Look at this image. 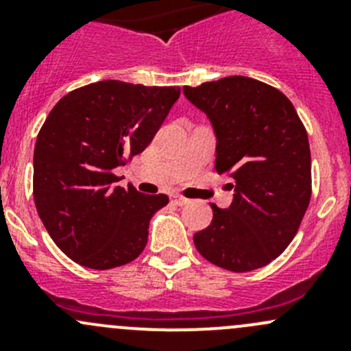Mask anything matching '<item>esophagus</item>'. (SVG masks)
Listing matches in <instances>:
<instances>
[{"label": "esophagus", "mask_w": 351, "mask_h": 351, "mask_svg": "<svg viewBox=\"0 0 351 351\" xmlns=\"http://www.w3.org/2000/svg\"><path fill=\"white\" fill-rule=\"evenodd\" d=\"M171 202H173V204H175V205H178V207H183V205L189 204V198L180 197V195H173V197H171Z\"/></svg>", "instance_id": "obj_1"}]
</instances>
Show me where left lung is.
I'll list each match as a JSON object with an SVG mask.
<instances>
[{
	"instance_id": "8db88e82",
	"label": "left lung",
	"mask_w": 351,
	"mask_h": 351,
	"mask_svg": "<svg viewBox=\"0 0 351 351\" xmlns=\"http://www.w3.org/2000/svg\"><path fill=\"white\" fill-rule=\"evenodd\" d=\"M214 127L215 169L234 183L228 208L212 204L208 228L193 236L217 267L251 271L284 253L311 200V149L304 123L277 88L246 76L183 86Z\"/></svg>"
}]
</instances>
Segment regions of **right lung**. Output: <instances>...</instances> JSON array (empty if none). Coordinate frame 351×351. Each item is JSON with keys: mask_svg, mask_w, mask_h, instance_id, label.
I'll return each mask as SVG.
<instances>
[{"mask_svg": "<svg viewBox=\"0 0 351 351\" xmlns=\"http://www.w3.org/2000/svg\"><path fill=\"white\" fill-rule=\"evenodd\" d=\"M178 97V86L98 81L67 93L45 119L34 151L35 207L81 267H122L146 247L168 197L115 186L113 169L149 146Z\"/></svg>", "mask_w": 351, "mask_h": 351, "instance_id": "obj_1", "label": "right lung"}]
</instances>
